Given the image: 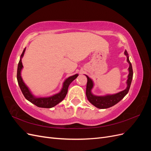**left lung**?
<instances>
[{"instance_id":"obj_1","label":"left lung","mask_w":151,"mask_h":151,"mask_svg":"<svg viewBox=\"0 0 151 151\" xmlns=\"http://www.w3.org/2000/svg\"><path fill=\"white\" fill-rule=\"evenodd\" d=\"M125 55L127 56V62L129 63V76H128V79L127 81V88L125 90L121 91V92H119L115 94L103 96H95L91 93V89H93L94 86L93 82L88 76L86 75L87 77V79H88L86 91V96L87 98L89 100V101L96 108L99 109H106L109 107H111L114 106V105H115L119 101H120L125 96L126 94L129 93L132 83V78H133V69H132V66L129 60V54H128L126 50L125 51Z\"/></svg>"}]
</instances>
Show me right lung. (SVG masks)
I'll return each mask as SVG.
<instances>
[{"label": "right lung", "mask_w": 151, "mask_h": 151, "mask_svg": "<svg viewBox=\"0 0 151 151\" xmlns=\"http://www.w3.org/2000/svg\"><path fill=\"white\" fill-rule=\"evenodd\" d=\"M25 50L26 48L24 49L23 52H22L21 54L20 60L17 66V79L18 82V84L19 86V88L25 98L27 100H28V101H30L31 103H33L35 105H36V106L40 108H52L55 106V105H57V104H58L60 102H61L62 100L65 98V97L66 96V94H67L68 86H69V85L73 81L77 78V76H78V74H75L74 76L68 77V78L64 81V83H63V88L59 93H57L53 96H52L47 97V98H36L31 94L29 89L24 84L23 81H22L21 76V72L22 67H23L22 64L21 58L24 55Z\"/></svg>", "instance_id": "add662e5"}]
</instances>
